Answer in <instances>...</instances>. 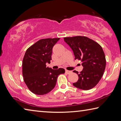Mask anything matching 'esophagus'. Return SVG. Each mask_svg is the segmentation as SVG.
Listing matches in <instances>:
<instances>
[{"label": "esophagus", "mask_w": 121, "mask_h": 121, "mask_svg": "<svg viewBox=\"0 0 121 121\" xmlns=\"http://www.w3.org/2000/svg\"><path fill=\"white\" fill-rule=\"evenodd\" d=\"M65 73H66V74H70L71 73H72V72L71 71H69V70H65Z\"/></svg>", "instance_id": "obj_1"}]
</instances>
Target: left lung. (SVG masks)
<instances>
[{"label": "left lung", "instance_id": "8db88e82", "mask_svg": "<svg viewBox=\"0 0 121 121\" xmlns=\"http://www.w3.org/2000/svg\"><path fill=\"white\" fill-rule=\"evenodd\" d=\"M72 49L75 60L81 61L83 69L78 74V79L73 85L79 89L89 90L96 86L104 73L106 56L101 46L90 38L82 36L64 38Z\"/></svg>", "mask_w": 121, "mask_h": 121}]
</instances>
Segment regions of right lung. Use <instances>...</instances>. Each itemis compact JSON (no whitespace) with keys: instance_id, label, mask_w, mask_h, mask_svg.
Listing matches in <instances>:
<instances>
[{"instance_id":"add662e5","label":"right lung","mask_w":121,"mask_h":121,"mask_svg":"<svg viewBox=\"0 0 121 121\" xmlns=\"http://www.w3.org/2000/svg\"><path fill=\"white\" fill-rule=\"evenodd\" d=\"M60 38L40 39L26 50L23 59L22 74L30 91L37 95L49 92L55 87L58 76L65 69L46 67L50 63L52 48Z\"/></svg>"}]
</instances>
